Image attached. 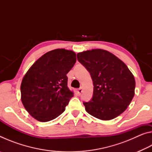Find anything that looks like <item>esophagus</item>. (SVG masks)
<instances>
[{"mask_svg":"<svg viewBox=\"0 0 152 152\" xmlns=\"http://www.w3.org/2000/svg\"><path fill=\"white\" fill-rule=\"evenodd\" d=\"M82 92V87H80V88H78V94H81Z\"/></svg>","mask_w":152,"mask_h":152,"instance_id":"obj_1","label":"esophagus"}]
</instances>
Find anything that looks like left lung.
I'll use <instances>...</instances> for the list:
<instances>
[{"label":"left lung","instance_id":"obj_1","mask_svg":"<svg viewBox=\"0 0 152 152\" xmlns=\"http://www.w3.org/2000/svg\"><path fill=\"white\" fill-rule=\"evenodd\" d=\"M93 82V96L84 102L92 116L101 120L115 119L125 111L135 94L134 76L124 62L109 51L96 49L77 54Z\"/></svg>","mask_w":152,"mask_h":152}]
</instances>
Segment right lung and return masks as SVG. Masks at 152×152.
Instances as JSON below:
<instances>
[{
	"label": "right lung",
	"instance_id": "1",
	"mask_svg": "<svg viewBox=\"0 0 152 152\" xmlns=\"http://www.w3.org/2000/svg\"><path fill=\"white\" fill-rule=\"evenodd\" d=\"M76 61L74 51L56 49L43 55L25 74L20 84L21 101L36 120L50 121L65 110L73 96L66 74Z\"/></svg>",
	"mask_w": 152,
	"mask_h": 152
}]
</instances>
